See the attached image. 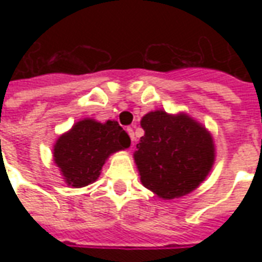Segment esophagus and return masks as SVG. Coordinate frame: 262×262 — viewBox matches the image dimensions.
<instances>
[{
	"instance_id": "esophagus-1",
	"label": "esophagus",
	"mask_w": 262,
	"mask_h": 262,
	"mask_svg": "<svg viewBox=\"0 0 262 262\" xmlns=\"http://www.w3.org/2000/svg\"><path fill=\"white\" fill-rule=\"evenodd\" d=\"M126 132H127V135H129V137H130L132 144H133V141H135V132H133L132 127H126Z\"/></svg>"
}]
</instances>
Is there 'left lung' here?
Segmentation results:
<instances>
[{
  "label": "left lung",
  "mask_w": 262,
  "mask_h": 262,
  "mask_svg": "<svg viewBox=\"0 0 262 262\" xmlns=\"http://www.w3.org/2000/svg\"><path fill=\"white\" fill-rule=\"evenodd\" d=\"M141 127L145 135L137 144L135 162L144 186L166 200L194 190L215 159L213 141L205 127L186 114L162 110L144 115Z\"/></svg>",
  "instance_id": "1"
}]
</instances>
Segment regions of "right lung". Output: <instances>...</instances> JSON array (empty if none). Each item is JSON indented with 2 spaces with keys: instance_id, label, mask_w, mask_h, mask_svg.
Wrapping results in <instances>:
<instances>
[{
  "instance_id": "obj_1",
  "label": "right lung",
  "mask_w": 262,
  "mask_h": 262,
  "mask_svg": "<svg viewBox=\"0 0 262 262\" xmlns=\"http://www.w3.org/2000/svg\"><path fill=\"white\" fill-rule=\"evenodd\" d=\"M129 145L130 137L118 122L83 119L57 140L54 160L68 185L83 187L98 179L111 154Z\"/></svg>"
}]
</instances>
